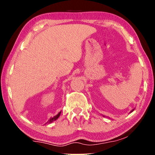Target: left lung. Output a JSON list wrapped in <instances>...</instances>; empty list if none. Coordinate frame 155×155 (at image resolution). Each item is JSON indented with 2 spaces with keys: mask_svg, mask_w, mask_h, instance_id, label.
<instances>
[{
  "mask_svg": "<svg viewBox=\"0 0 155 155\" xmlns=\"http://www.w3.org/2000/svg\"><path fill=\"white\" fill-rule=\"evenodd\" d=\"M134 111V109H133L132 111H130V112H132V111Z\"/></svg>",
  "mask_w": 155,
  "mask_h": 155,
  "instance_id": "1",
  "label": "left lung"
}]
</instances>
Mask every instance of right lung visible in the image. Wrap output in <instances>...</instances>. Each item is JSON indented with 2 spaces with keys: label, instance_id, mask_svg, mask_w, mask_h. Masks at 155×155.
I'll use <instances>...</instances> for the list:
<instances>
[{
  "label": "right lung",
  "instance_id": "1",
  "mask_svg": "<svg viewBox=\"0 0 155 155\" xmlns=\"http://www.w3.org/2000/svg\"><path fill=\"white\" fill-rule=\"evenodd\" d=\"M61 111L59 112V113H58V114H57V115H56L55 116H54V117H51L50 119L48 120V121L46 122L45 124H51V123H52L53 121H54V120H56L58 119V117H59V116H60V115H61Z\"/></svg>",
  "mask_w": 155,
  "mask_h": 155
}]
</instances>
